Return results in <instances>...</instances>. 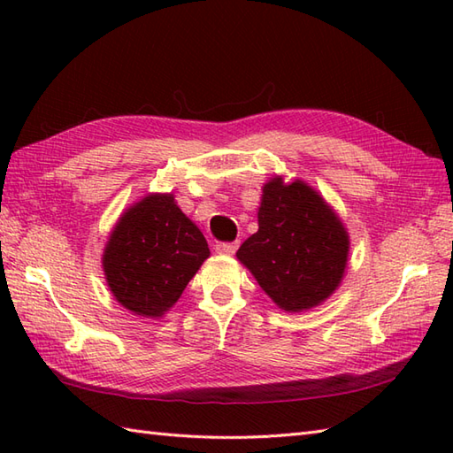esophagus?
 Returning <instances> with one entry per match:
<instances>
[{"label":"esophagus","mask_w":453,"mask_h":453,"mask_svg":"<svg viewBox=\"0 0 453 453\" xmlns=\"http://www.w3.org/2000/svg\"><path fill=\"white\" fill-rule=\"evenodd\" d=\"M237 247H239L237 242H221L216 245V251L219 255H234L237 251Z\"/></svg>","instance_id":"34e87169"}]
</instances>
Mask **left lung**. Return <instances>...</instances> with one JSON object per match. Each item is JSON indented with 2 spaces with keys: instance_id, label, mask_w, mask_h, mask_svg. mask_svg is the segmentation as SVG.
Segmentation results:
<instances>
[{
  "instance_id": "8db88e82",
  "label": "left lung",
  "mask_w": 453,
  "mask_h": 453,
  "mask_svg": "<svg viewBox=\"0 0 453 453\" xmlns=\"http://www.w3.org/2000/svg\"><path fill=\"white\" fill-rule=\"evenodd\" d=\"M349 235L341 219L303 180L273 179L263 188L258 232L237 258L286 311L319 305L341 284Z\"/></svg>"
}]
</instances>
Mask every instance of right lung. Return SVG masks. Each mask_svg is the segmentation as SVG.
I'll list each match as a JSON object with an SVG mask.
<instances>
[{
  "label": "right lung",
  "mask_w": 453,
  "mask_h": 453,
  "mask_svg": "<svg viewBox=\"0 0 453 453\" xmlns=\"http://www.w3.org/2000/svg\"><path fill=\"white\" fill-rule=\"evenodd\" d=\"M208 257L204 235L173 195H150L120 218L103 266L120 305L142 317H161Z\"/></svg>",
  "instance_id": "right-lung-1"
}]
</instances>
